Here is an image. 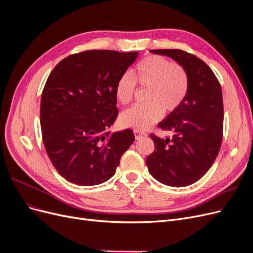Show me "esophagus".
<instances>
[{"instance_id": "esophagus-1", "label": "esophagus", "mask_w": 253, "mask_h": 253, "mask_svg": "<svg viewBox=\"0 0 253 253\" xmlns=\"http://www.w3.org/2000/svg\"><path fill=\"white\" fill-rule=\"evenodd\" d=\"M134 135H135L136 139H140V138H142V137H147V134L143 132H140V131H137V129H135L134 131Z\"/></svg>"}]
</instances>
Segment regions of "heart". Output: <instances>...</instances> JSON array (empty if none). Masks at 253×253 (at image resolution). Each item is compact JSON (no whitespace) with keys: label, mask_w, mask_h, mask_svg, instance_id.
<instances>
[{"label":"heart","mask_w":253,"mask_h":253,"mask_svg":"<svg viewBox=\"0 0 253 253\" xmlns=\"http://www.w3.org/2000/svg\"><path fill=\"white\" fill-rule=\"evenodd\" d=\"M136 83L147 87L144 104L134 105L120 115L122 126L137 131L148 129L162 118L163 113L177 110L185 99L189 81L186 71L180 65L172 64L159 56L142 59L136 65L134 76L126 73L118 79L115 96L122 104H127L134 97Z\"/></svg>","instance_id":"b5f03b06"}]
</instances>
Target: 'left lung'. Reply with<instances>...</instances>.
Masks as SVG:
<instances>
[{"mask_svg": "<svg viewBox=\"0 0 253 253\" xmlns=\"http://www.w3.org/2000/svg\"><path fill=\"white\" fill-rule=\"evenodd\" d=\"M188 75L187 95L177 110L158 127L173 132L171 138L150 137L155 150L147 158L151 175L170 187H186L200 180L215 160L223 137V95L215 75L203 60L180 49H154Z\"/></svg>", "mask_w": 253, "mask_h": 253, "instance_id": "left-lung-1", "label": "left lung"}]
</instances>
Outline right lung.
<instances>
[{
  "instance_id": "right-lung-1",
  "label": "right lung",
  "mask_w": 253,
  "mask_h": 253,
  "mask_svg": "<svg viewBox=\"0 0 253 253\" xmlns=\"http://www.w3.org/2000/svg\"><path fill=\"white\" fill-rule=\"evenodd\" d=\"M137 57V51L86 50L66 57L50 73L41 98L42 138L67 181L96 186L109 180L135 140L132 129H108L118 114L115 86Z\"/></svg>"
}]
</instances>
